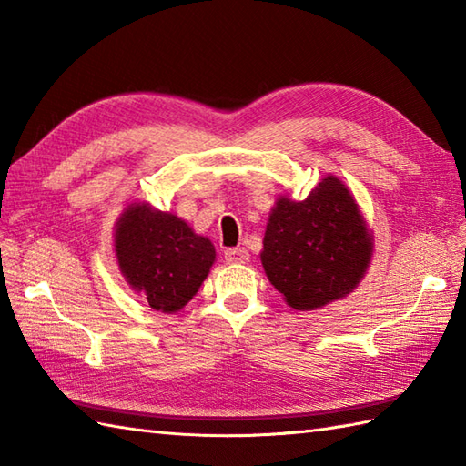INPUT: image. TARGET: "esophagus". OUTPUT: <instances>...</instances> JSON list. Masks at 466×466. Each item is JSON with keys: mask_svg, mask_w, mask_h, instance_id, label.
<instances>
[{"mask_svg": "<svg viewBox=\"0 0 466 466\" xmlns=\"http://www.w3.org/2000/svg\"><path fill=\"white\" fill-rule=\"evenodd\" d=\"M224 258L228 264H246L250 260V254L246 248H228L224 252Z\"/></svg>", "mask_w": 466, "mask_h": 466, "instance_id": "1", "label": "esophagus"}]
</instances>
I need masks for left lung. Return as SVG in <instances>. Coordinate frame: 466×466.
I'll return each mask as SVG.
<instances>
[{"mask_svg": "<svg viewBox=\"0 0 466 466\" xmlns=\"http://www.w3.org/2000/svg\"><path fill=\"white\" fill-rule=\"evenodd\" d=\"M372 252L374 236L354 194L329 174L304 200L276 198L260 260L286 304L316 310L354 292Z\"/></svg>", "mask_w": 466, "mask_h": 466, "instance_id": "1", "label": "left lung"}]
</instances>
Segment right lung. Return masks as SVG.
<instances>
[{
  "label": "right lung",
  "instance_id": "1",
  "mask_svg": "<svg viewBox=\"0 0 466 466\" xmlns=\"http://www.w3.org/2000/svg\"><path fill=\"white\" fill-rule=\"evenodd\" d=\"M114 252L130 289L150 309L180 312L200 290L216 262L210 238L150 202H130L114 228Z\"/></svg>",
  "mask_w": 466,
  "mask_h": 466
}]
</instances>
